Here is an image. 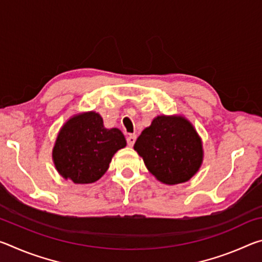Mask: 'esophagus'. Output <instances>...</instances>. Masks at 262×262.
<instances>
[{
  "label": "esophagus",
  "mask_w": 262,
  "mask_h": 262,
  "mask_svg": "<svg viewBox=\"0 0 262 262\" xmlns=\"http://www.w3.org/2000/svg\"><path fill=\"white\" fill-rule=\"evenodd\" d=\"M135 141H136V135L135 134H129L127 136V144L129 145V147H133V145H134Z\"/></svg>",
  "instance_id": "obj_1"
}]
</instances>
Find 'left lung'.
<instances>
[{
    "instance_id": "1",
    "label": "left lung",
    "mask_w": 262,
    "mask_h": 262,
    "mask_svg": "<svg viewBox=\"0 0 262 262\" xmlns=\"http://www.w3.org/2000/svg\"><path fill=\"white\" fill-rule=\"evenodd\" d=\"M134 149L156 178L167 185L189 180L201 166L202 143L183 117L155 118L137 137Z\"/></svg>"
}]
</instances>
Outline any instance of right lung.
I'll return each mask as SVG.
<instances>
[{
    "label": "right lung",
    "mask_w": 262,
    "mask_h": 262,
    "mask_svg": "<svg viewBox=\"0 0 262 262\" xmlns=\"http://www.w3.org/2000/svg\"><path fill=\"white\" fill-rule=\"evenodd\" d=\"M126 147L118 128L107 129L96 112L75 115L61 128L53 149L56 170L75 184H91L101 178L113 155Z\"/></svg>",
    "instance_id": "right-lung-1"
}]
</instances>
